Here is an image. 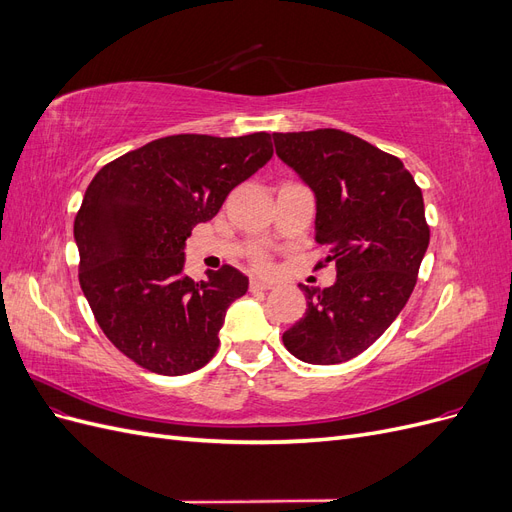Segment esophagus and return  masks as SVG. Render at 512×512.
Wrapping results in <instances>:
<instances>
[{"label":"esophagus","mask_w":512,"mask_h":512,"mask_svg":"<svg viewBox=\"0 0 512 512\" xmlns=\"http://www.w3.org/2000/svg\"><path fill=\"white\" fill-rule=\"evenodd\" d=\"M273 286L267 284V282H258V280H252L250 282V292H265V290H271Z\"/></svg>","instance_id":"34e87169"}]
</instances>
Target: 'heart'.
Returning a JSON list of instances; mask_svg holds the SVG:
<instances>
[{
    "label": "heart",
    "mask_w": 512,
    "mask_h": 512,
    "mask_svg": "<svg viewBox=\"0 0 512 512\" xmlns=\"http://www.w3.org/2000/svg\"><path fill=\"white\" fill-rule=\"evenodd\" d=\"M269 258L265 256V254H258L256 258H254V269L256 271H260V273H265V271H269Z\"/></svg>",
    "instance_id": "1"
}]
</instances>
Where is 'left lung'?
<instances>
[{
  "instance_id": "left-lung-1",
  "label": "left lung",
  "mask_w": 512,
  "mask_h": 512,
  "mask_svg": "<svg viewBox=\"0 0 512 512\" xmlns=\"http://www.w3.org/2000/svg\"><path fill=\"white\" fill-rule=\"evenodd\" d=\"M280 160L316 194V269L335 265L331 288H309L307 309L284 346L312 365H337L365 352L408 303L429 245L423 192L410 170L344 130L273 134Z\"/></svg>"
}]
</instances>
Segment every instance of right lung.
<instances>
[{
    "label": "right lung",
    "mask_w": 512,
    "mask_h": 512,
    "mask_svg": "<svg viewBox=\"0 0 512 512\" xmlns=\"http://www.w3.org/2000/svg\"><path fill=\"white\" fill-rule=\"evenodd\" d=\"M273 156L271 134H175L108 162L74 218L79 282L111 344L153 374L183 376L220 346L247 277L224 265L183 275L185 239Z\"/></svg>",
    "instance_id": "add662e5"
}]
</instances>
